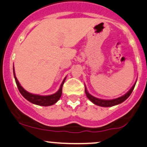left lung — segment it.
<instances>
[{
    "label": "left lung",
    "instance_id": "1",
    "mask_svg": "<svg viewBox=\"0 0 147 147\" xmlns=\"http://www.w3.org/2000/svg\"><path fill=\"white\" fill-rule=\"evenodd\" d=\"M135 84H134V86L132 87V88L128 91L125 94L123 95L122 97H120L116 99H109V100H106V99H98L97 97H93L92 95H91L90 94L88 93V91H87L86 88L85 87V92H86V96L88 97V98L92 102L94 103V105H97V106H100V107H113V106L119 105V104L122 103L123 102L125 99H127L128 98L129 96L130 95L131 93H132V91H133L134 88H135Z\"/></svg>",
    "mask_w": 147,
    "mask_h": 147
}]
</instances>
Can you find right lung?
<instances>
[{
	"label": "right lung",
	"mask_w": 147,
	"mask_h": 147,
	"mask_svg": "<svg viewBox=\"0 0 147 147\" xmlns=\"http://www.w3.org/2000/svg\"><path fill=\"white\" fill-rule=\"evenodd\" d=\"M13 74H14V77H15V82H16V84L17 88H18L19 91L22 94V95L24 97L25 99H27L28 101L31 103L34 104V105H37L39 106H43V107H47V106H51L54 104L56 103L61 96V93H62V86L64 84V81H65L66 78H64V80L61 83L60 88H59V90L57 91L55 94H51V95H48V96H41V95H38V94H31V93L28 92L27 91L25 90L21 86V85L19 83L18 80L17 79L16 76L15 74V69H14L13 67Z\"/></svg>",
	"instance_id": "right-lung-1"
}]
</instances>
